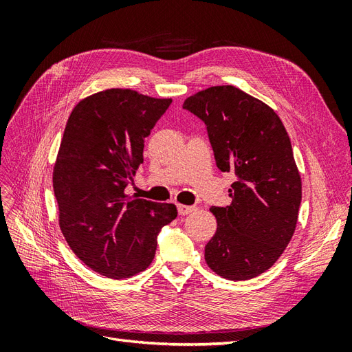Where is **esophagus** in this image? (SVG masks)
<instances>
[{"label":"esophagus","mask_w":352,"mask_h":352,"mask_svg":"<svg viewBox=\"0 0 352 352\" xmlns=\"http://www.w3.org/2000/svg\"><path fill=\"white\" fill-rule=\"evenodd\" d=\"M195 210V207H190V206H185V204H177V212L179 216H186L189 212H192Z\"/></svg>","instance_id":"1"}]
</instances>
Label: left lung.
Returning a JSON list of instances; mask_svg holds the SVG:
<instances>
[{
  "label": "left lung",
  "mask_w": 352,
  "mask_h": 352,
  "mask_svg": "<svg viewBox=\"0 0 352 352\" xmlns=\"http://www.w3.org/2000/svg\"><path fill=\"white\" fill-rule=\"evenodd\" d=\"M184 109L206 123L217 167L236 176L232 204L210 208L217 230L207 265L229 280L252 279L278 261L296 228L302 188L289 136L273 109L232 85L199 91Z\"/></svg>",
  "instance_id": "8db88e82"
}]
</instances>
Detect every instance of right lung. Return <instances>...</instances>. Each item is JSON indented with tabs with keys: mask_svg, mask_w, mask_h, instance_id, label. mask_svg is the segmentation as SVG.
Masks as SVG:
<instances>
[{
	"mask_svg": "<svg viewBox=\"0 0 352 352\" xmlns=\"http://www.w3.org/2000/svg\"><path fill=\"white\" fill-rule=\"evenodd\" d=\"M172 98L132 89L92 94L72 110L52 170L58 225L76 257L110 279L153 263L157 235L175 204L124 194L144 163V142Z\"/></svg>",
	"mask_w": 352,
	"mask_h": 352,
	"instance_id": "add662e5",
	"label": "right lung"
}]
</instances>
